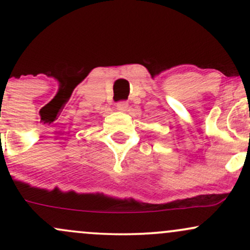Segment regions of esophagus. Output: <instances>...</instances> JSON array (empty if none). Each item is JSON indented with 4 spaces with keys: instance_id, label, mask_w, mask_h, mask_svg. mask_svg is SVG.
I'll use <instances>...</instances> for the list:
<instances>
[{
    "instance_id": "esophagus-1",
    "label": "esophagus",
    "mask_w": 250,
    "mask_h": 250,
    "mask_svg": "<svg viewBox=\"0 0 250 250\" xmlns=\"http://www.w3.org/2000/svg\"><path fill=\"white\" fill-rule=\"evenodd\" d=\"M116 109L119 111H122V113H125L128 111V103L125 101H121L116 104Z\"/></svg>"
}]
</instances>
